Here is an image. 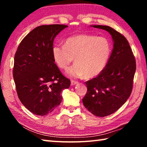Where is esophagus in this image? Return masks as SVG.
I'll return each instance as SVG.
<instances>
[{
	"mask_svg": "<svg viewBox=\"0 0 147 147\" xmlns=\"http://www.w3.org/2000/svg\"><path fill=\"white\" fill-rule=\"evenodd\" d=\"M76 84H78V82H76L75 80H71V86H74Z\"/></svg>",
	"mask_w": 147,
	"mask_h": 147,
	"instance_id": "esophagus-1",
	"label": "esophagus"
}]
</instances>
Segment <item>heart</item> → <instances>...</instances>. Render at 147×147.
<instances>
[{
    "label": "heart",
    "instance_id": "1",
    "mask_svg": "<svg viewBox=\"0 0 147 147\" xmlns=\"http://www.w3.org/2000/svg\"><path fill=\"white\" fill-rule=\"evenodd\" d=\"M111 54L108 39L90 34H78L65 41L64 46L54 45L52 55L54 63L61 69H66L73 62L74 64L67 74L73 78L84 76L94 78L105 69Z\"/></svg>",
    "mask_w": 147,
    "mask_h": 147
}]
</instances>
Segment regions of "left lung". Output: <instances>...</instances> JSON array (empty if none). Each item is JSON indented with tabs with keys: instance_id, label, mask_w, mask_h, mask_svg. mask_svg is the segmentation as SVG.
Segmentation results:
<instances>
[{
	"instance_id": "obj_1",
	"label": "left lung",
	"mask_w": 147,
	"mask_h": 147,
	"mask_svg": "<svg viewBox=\"0 0 147 147\" xmlns=\"http://www.w3.org/2000/svg\"><path fill=\"white\" fill-rule=\"evenodd\" d=\"M91 26L105 30L113 41V49L105 69L96 78L85 82L88 91L82 99L89 112L102 117L115 112L130 96L136 59L123 35L108 26Z\"/></svg>"
}]
</instances>
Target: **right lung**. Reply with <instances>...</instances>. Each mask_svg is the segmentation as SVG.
Listing matches in <instances>:
<instances>
[{"label":"right lung","instance_id":"1","mask_svg":"<svg viewBox=\"0 0 147 147\" xmlns=\"http://www.w3.org/2000/svg\"><path fill=\"white\" fill-rule=\"evenodd\" d=\"M68 26L41 25L24 37L14 57L13 76L21 103L35 115L51 113L62 100L61 93L71 85L52 55L54 39Z\"/></svg>","mask_w":147,"mask_h":147}]
</instances>
